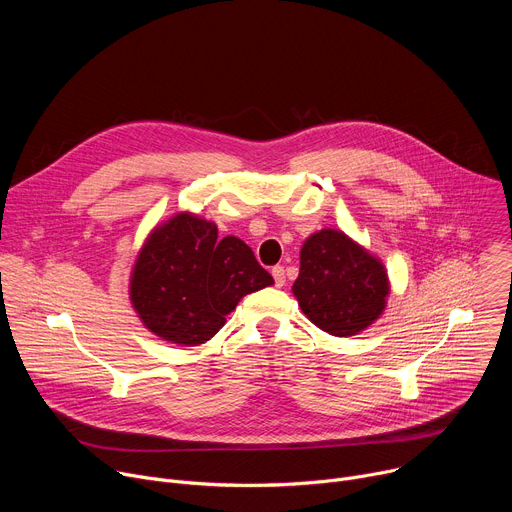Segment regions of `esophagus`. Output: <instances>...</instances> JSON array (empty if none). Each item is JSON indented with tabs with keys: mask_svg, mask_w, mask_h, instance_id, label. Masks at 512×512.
<instances>
[{
	"mask_svg": "<svg viewBox=\"0 0 512 512\" xmlns=\"http://www.w3.org/2000/svg\"><path fill=\"white\" fill-rule=\"evenodd\" d=\"M271 275H273V279H275V285H277V287H281V285L285 283V269H283L281 265H275V267L271 269Z\"/></svg>",
	"mask_w": 512,
	"mask_h": 512,
	"instance_id": "34e87169",
	"label": "esophagus"
}]
</instances>
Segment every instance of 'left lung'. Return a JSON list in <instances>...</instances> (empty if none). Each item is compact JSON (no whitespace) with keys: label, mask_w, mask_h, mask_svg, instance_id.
I'll return each mask as SVG.
<instances>
[{"label":"left lung","mask_w":512,"mask_h":512,"mask_svg":"<svg viewBox=\"0 0 512 512\" xmlns=\"http://www.w3.org/2000/svg\"><path fill=\"white\" fill-rule=\"evenodd\" d=\"M291 291L312 324L348 338L381 318L391 283L379 257L342 231L322 229L304 241Z\"/></svg>","instance_id":"1"}]
</instances>
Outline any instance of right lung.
I'll use <instances>...</instances> for the list:
<instances>
[{
  "mask_svg": "<svg viewBox=\"0 0 512 512\" xmlns=\"http://www.w3.org/2000/svg\"><path fill=\"white\" fill-rule=\"evenodd\" d=\"M271 283L245 241L221 239L214 223L186 210L145 239L131 269L129 300L152 334L198 346L225 326L247 294Z\"/></svg>",
  "mask_w": 512,
  "mask_h": 512,
  "instance_id": "add662e5",
  "label": "right lung"
}]
</instances>
